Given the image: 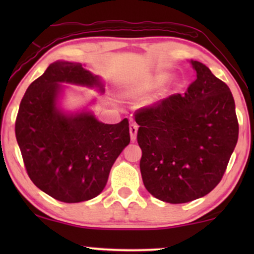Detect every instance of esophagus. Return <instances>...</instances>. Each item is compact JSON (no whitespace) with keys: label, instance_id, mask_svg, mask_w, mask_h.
Here are the masks:
<instances>
[{"label":"esophagus","instance_id":"esophagus-1","mask_svg":"<svg viewBox=\"0 0 254 254\" xmlns=\"http://www.w3.org/2000/svg\"><path fill=\"white\" fill-rule=\"evenodd\" d=\"M137 128L138 126L135 123H130L129 125V134H130V140L135 142L136 141V135H137Z\"/></svg>","mask_w":254,"mask_h":254}]
</instances>
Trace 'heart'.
<instances>
[{"mask_svg": "<svg viewBox=\"0 0 254 254\" xmlns=\"http://www.w3.org/2000/svg\"><path fill=\"white\" fill-rule=\"evenodd\" d=\"M164 81L163 79H157V81H147L145 83H143L141 86L142 91H150L152 89L158 88L159 85H162Z\"/></svg>", "mask_w": 254, "mask_h": 254, "instance_id": "heart-1", "label": "heart"}]
</instances>
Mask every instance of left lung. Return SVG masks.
Instances as JSON below:
<instances>
[{
  "label": "left lung",
  "mask_w": 254,
  "mask_h": 254,
  "mask_svg": "<svg viewBox=\"0 0 254 254\" xmlns=\"http://www.w3.org/2000/svg\"><path fill=\"white\" fill-rule=\"evenodd\" d=\"M185 95H171L136 114L140 170L156 199L185 203L207 195L221 182L238 140L229 86L199 61Z\"/></svg>",
  "instance_id": "1"
}]
</instances>
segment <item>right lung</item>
I'll return each mask as SVG.
<instances>
[{
    "instance_id": "obj_1",
    "label": "right lung",
    "mask_w": 254,
    "mask_h": 254,
    "mask_svg": "<svg viewBox=\"0 0 254 254\" xmlns=\"http://www.w3.org/2000/svg\"><path fill=\"white\" fill-rule=\"evenodd\" d=\"M62 83L105 90L99 76L81 64H51L27 88L15 133L34 185L55 200L76 203L102 193L111 168L129 144V124L100 123L88 110L64 112L59 107Z\"/></svg>"
}]
</instances>
